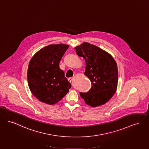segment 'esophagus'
<instances>
[{
	"label": "esophagus",
	"mask_w": 149,
	"mask_h": 149,
	"mask_svg": "<svg viewBox=\"0 0 149 149\" xmlns=\"http://www.w3.org/2000/svg\"><path fill=\"white\" fill-rule=\"evenodd\" d=\"M72 77H69V78L68 79V81H69V83H71L72 81Z\"/></svg>",
	"instance_id": "34e87169"
}]
</instances>
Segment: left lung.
Segmentation results:
<instances>
[{"instance_id":"left-lung-1","label":"left lung","mask_w":149,"mask_h":149,"mask_svg":"<svg viewBox=\"0 0 149 149\" xmlns=\"http://www.w3.org/2000/svg\"><path fill=\"white\" fill-rule=\"evenodd\" d=\"M85 64L84 74L91 82L87 93H80L85 102L91 107L105 104L115 93L118 82V66L113 57L98 47L84 42L75 47Z\"/></svg>"}]
</instances>
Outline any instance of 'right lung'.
Returning <instances> with one entry per match:
<instances>
[{
	"label": "right lung",
	"mask_w": 149,
	"mask_h": 149,
	"mask_svg": "<svg viewBox=\"0 0 149 149\" xmlns=\"http://www.w3.org/2000/svg\"><path fill=\"white\" fill-rule=\"evenodd\" d=\"M69 47L64 44H50L39 50L30 60L28 83L30 91L39 101L54 105L71 88L59 68L60 61Z\"/></svg>",
	"instance_id": "obj_1"
}]
</instances>
